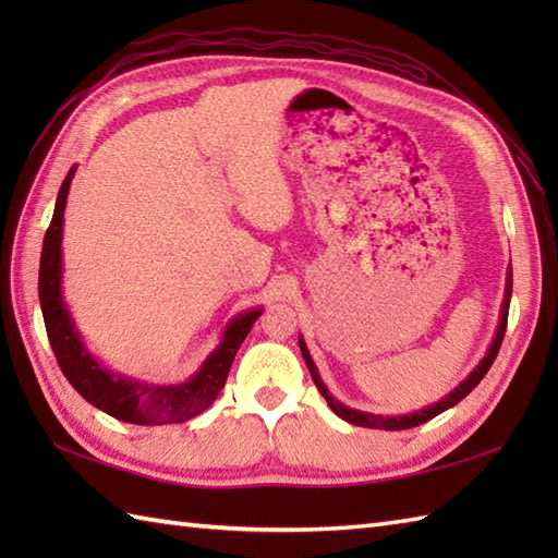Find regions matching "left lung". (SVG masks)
I'll list each match as a JSON object with an SVG mask.
<instances>
[{"instance_id":"1","label":"left lung","mask_w":558,"mask_h":558,"mask_svg":"<svg viewBox=\"0 0 558 558\" xmlns=\"http://www.w3.org/2000/svg\"><path fill=\"white\" fill-rule=\"evenodd\" d=\"M511 292H513V270H508V278H506V300H504V310H501V324H499V330H496V338H494V342H492V348H489V352H487V357H484V360L480 362L477 369L472 372V374L465 378V381H462V384L453 390V393H448L444 400H438L436 405L426 408V410H422V412L405 414V417H381V414H369V412H360V410L345 408V405H342V402H338L336 398H330V396H328V390H326L324 381H322V378H318L316 364H314V362H312V357H310V350H306V345H304V342L300 340L302 357H304L306 366H310V374H312V378H314V384H316V388H318V393H322V396L326 398L328 408L333 410V412L338 414V417H342V420L350 422V424L366 426V429H388V432L412 429V426H420V424H424V422H429V420H434V417H436V414H441V412H446L448 408L458 405V402H460L462 398H465V396L470 393V390L475 388V386L482 381L484 374L489 372V366L494 364L496 354H499V348H501L504 336H506L508 304H511Z\"/></svg>"}]
</instances>
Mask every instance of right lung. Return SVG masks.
<instances>
[{
    "label": "right lung",
    "mask_w": 558,
    "mask_h": 558,
    "mask_svg": "<svg viewBox=\"0 0 558 558\" xmlns=\"http://www.w3.org/2000/svg\"><path fill=\"white\" fill-rule=\"evenodd\" d=\"M71 177H74V170L66 174L62 189H59L54 216L45 232L38 278L45 330L59 369L64 372L66 381L90 405L108 412L114 420L132 424H174L196 417L218 398L225 381H228L234 354L260 312L256 310L234 318L230 328L225 330L220 348L210 354L192 381L182 386H144L102 372L100 364L83 350L76 328L71 324V316L62 302V292H59V278H62V218Z\"/></svg>",
    "instance_id": "obj_1"
}]
</instances>
